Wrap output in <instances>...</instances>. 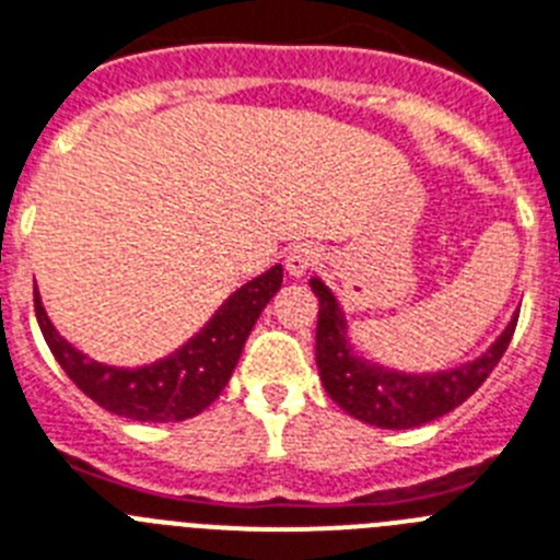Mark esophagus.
I'll use <instances>...</instances> for the list:
<instances>
[{
  "mask_svg": "<svg viewBox=\"0 0 560 560\" xmlns=\"http://www.w3.org/2000/svg\"><path fill=\"white\" fill-rule=\"evenodd\" d=\"M318 258H322V250L313 247V244H295L293 250L288 253L284 258V267H288L290 279H302L304 272L313 270L318 265Z\"/></svg>",
  "mask_w": 560,
  "mask_h": 560,
  "instance_id": "34e87169",
  "label": "esophagus"
}]
</instances>
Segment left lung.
<instances>
[{
  "label": "left lung",
  "mask_w": 560,
  "mask_h": 560,
  "mask_svg": "<svg viewBox=\"0 0 560 560\" xmlns=\"http://www.w3.org/2000/svg\"><path fill=\"white\" fill-rule=\"evenodd\" d=\"M310 288L318 295L316 364L327 396L347 416L382 430H412L430 424L467 401L504 355L518 322V313H512L504 330L476 359L432 373H407L387 368L382 361L364 359L352 347L350 322L338 295L318 276L310 279Z\"/></svg>",
  "instance_id": "left-lung-1"
}]
</instances>
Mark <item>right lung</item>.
<instances>
[{
	"label": "right lung",
	"instance_id": "add662e5",
	"mask_svg": "<svg viewBox=\"0 0 560 560\" xmlns=\"http://www.w3.org/2000/svg\"><path fill=\"white\" fill-rule=\"evenodd\" d=\"M281 276H284L281 265H272L267 272L242 284L236 293L224 299L222 307L215 310L196 336L187 338L171 355L142 368H116V364L93 361L88 352L70 345L56 330L45 313L39 288H33V304H36V322L54 359L62 364L70 382L84 396L93 398L113 416L167 424V421L199 416L222 396L261 310L279 293Z\"/></svg>",
	"mask_w": 560,
	"mask_h": 560
}]
</instances>
